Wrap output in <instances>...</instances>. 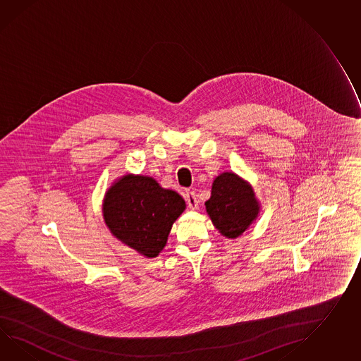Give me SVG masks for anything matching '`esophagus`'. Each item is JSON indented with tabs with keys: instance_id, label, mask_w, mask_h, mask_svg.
Segmentation results:
<instances>
[{
	"instance_id": "34e87169",
	"label": "esophagus",
	"mask_w": 361,
	"mask_h": 361,
	"mask_svg": "<svg viewBox=\"0 0 361 361\" xmlns=\"http://www.w3.org/2000/svg\"><path fill=\"white\" fill-rule=\"evenodd\" d=\"M185 198H186L188 206H189L192 210H197V209H198L200 201H198V197L195 195L194 192H186V194H185Z\"/></svg>"
}]
</instances>
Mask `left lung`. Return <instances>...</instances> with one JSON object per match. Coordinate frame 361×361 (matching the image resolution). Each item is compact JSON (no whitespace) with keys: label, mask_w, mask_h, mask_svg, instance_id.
Segmentation results:
<instances>
[{"label":"left lung","mask_w":361,"mask_h":361,"mask_svg":"<svg viewBox=\"0 0 361 361\" xmlns=\"http://www.w3.org/2000/svg\"><path fill=\"white\" fill-rule=\"evenodd\" d=\"M206 212L220 235L238 238L249 228L261 210L253 186L235 172H223L212 183Z\"/></svg>","instance_id":"left-lung-1"}]
</instances>
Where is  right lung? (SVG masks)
Masks as SVG:
<instances>
[{
    "mask_svg": "<svg viewBox=\"0 0 361 361\" xmlns=\"http://www.w3.org/2000/svg\"><path fill=\"white\" fill-rule=\"evenodd\" d=\"M185 207L180 194L161 188L155 178L126 173L108 188L103 218L117 240L146 258H155Z\"/></svg>",
    "mask_w": 361,
    "mask_h": 361,
    "instance_id": "right-lung-1",
    "label": "right lung"
}]
</instances>
